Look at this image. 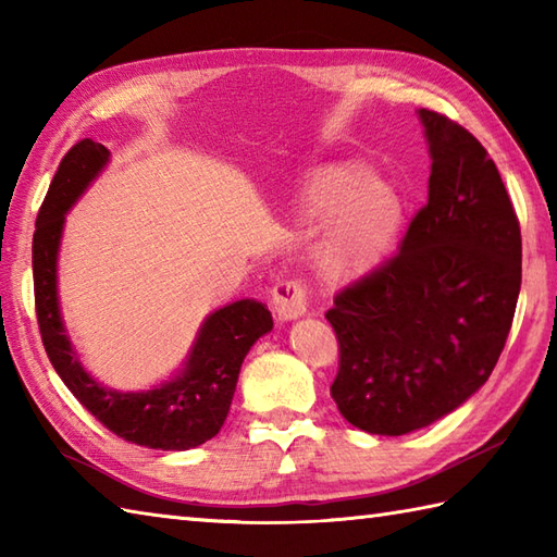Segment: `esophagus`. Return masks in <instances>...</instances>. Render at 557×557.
<instances>
[{
	"label": "esophagus",
	"instance_id": "obj_1",
	"mask_svg": "<svg viewBox=\"0 0 557 557\" xmlns=\"http://www.w3.org/2000/svg\"><path fill=\"white\" fill-rule=\"evenodd\" d=\"M272 304L282 321H294V318L309 311V287L299 277H285L272 287Z\"/></svg>",
	"mask_w": 557,
	"mask_h": 557
}]
</instances>
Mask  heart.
<instances>
[{
    "mask_svg": "<svg viewBox=\"0 0 557 557\" xmlns=\"http://www.w3.org/2000/svg\"><path fill=\"white\" fill-rule=\"evenodd\" d=\"M299 215L325 222L315 248L318 268L330 280H351L381 265L405 222L393 186L369 180L357 164L330 162L311 172L299 196Z\"/></svg>",
    "mask_w": 557,
    "mask_h": 557,
    "instance_id": "b5f03b06",
    "label": "heart"
}]
</instances>
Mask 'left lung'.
Returning <instances> with one entry per match:
<instances>
[{
  "label": "left lung",
  "instance_id": "left-lung-1",
  "mask_svg": "<svg viewBox=\"0 0 557 557\" xmlns=\"http://www.w3.org/2000/svg\"><path fill=\"white\" fill-rule=\"evenodd\" d=\"M431 148L429 203L399 251L337 292L330 395L351 425L405 435L488 381L522 285V232L500 172L465 126L419 110Z\"/></svg>",
  "mask_w": 557,
  "mask_h": 557
}]
</instances>
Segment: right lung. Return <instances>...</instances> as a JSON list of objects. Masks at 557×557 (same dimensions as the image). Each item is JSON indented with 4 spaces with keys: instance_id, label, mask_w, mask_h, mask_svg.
Instances as JSON below:
<instances>
[{
    "instance_id": "1",
    "label": "right lung",
    "mask_w": 557,
    "mask_h": 557,
    "mask_svg": "<svg viewBox=\"0 0 557 557\" xmlns=\"http://www.w3.org/2000/svg\"><path fill=\"white\" fill-rule=\"evenodd\" d=\"M110 150L83 138L59 162L38 210L33 234L35 315L47 357L74 397L104 429L152 449H188L218 435L230 413L242 361L253 342L272 330L265 304L244 299L212 313L203 323L182 375L148 393H114L81 369L64 335L57 304V251L64 212L76 203Z\"/></svg>"
}]
</instances>
